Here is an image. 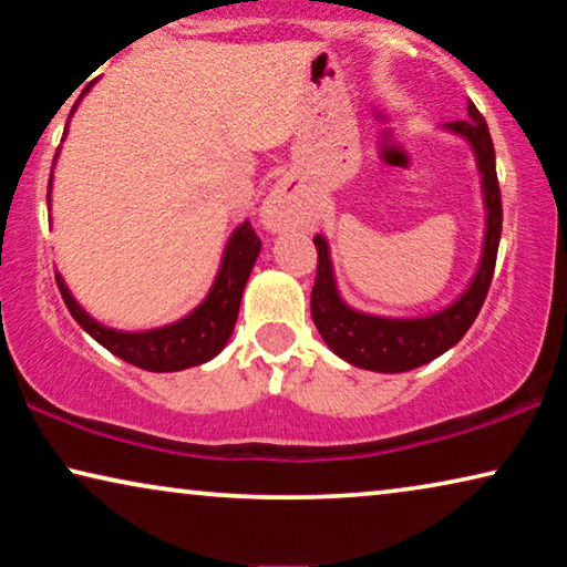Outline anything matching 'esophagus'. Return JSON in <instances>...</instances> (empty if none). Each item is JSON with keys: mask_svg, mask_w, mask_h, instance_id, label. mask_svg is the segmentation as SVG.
Here are the masks:
<instances>
[{"mask_svg": "<svg viewBox=\"0 0 567 567\" xmlns=\"http://www.w3.org/2000/svg\"><path fill=\"white\" fill-rule=\"evenodd\" d=\"M301 216H305V204H301L297 185L291 181L276 183V188L268 193L266 204H262V224L270 231H284L297 227Z\"/></svg>", "mask_w": 567, "mask_h": 567, "instance_id": "1", "label": "esophagus"}]
</instances>
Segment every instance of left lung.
<instances>
[{"mask_svg": "<svg viewBox=\"0 0 567 567\" xmlns=\"http://www.w3.org/2000/svg\"><path fill=\"white\" fill-rule=\"evenodd\" d=\"M470 121L446 123V131L470 142L477 157V169L483 175V200H485V243L483 258L472 276V281L454 305L441 309V312L425 317H379L367 315L359 309L348 307L340 299L336 276H332L330 247L322 235L315 237L317 247V278L312 289V320L320 336L332 353L353 363L359 369L382 371V374H400L423 367L449 348L460 343L464 332L472 328L475 317L483 309V301L491 289L495 258H498L501 227H503V206L498 175H495V150L491 131L483 113L475 103L467 105Z\"/></svg>", "mask_w": 567, "mask_h": 567, "instance_id": "8db88e82", "label": "left lung"}]
</instances>
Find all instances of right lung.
<instances>
[{"label": "right lung", "mask_w": 567, "mask_h": 567, "mask_svg": "<svg viewBox=\"0 0 567 567\" xmlns=\"http://www.w3.org/2000/svg\"><path fill=\"white\" fill-rule=\"evenodd\" d=\"M76 107V105H74ZM51 190V181H49ZM260 255V239L250 227V221L239 224L235 235L229 237L224 250L221 268L208 297L193 309L188 317L165 328H154L144 332H121L105 328L76 305L72 291L66 289L64 278L56 274L61 299L82 330H87L100 346L118 355V359L134 363L146 371H181L212 361L216 353L227 346L235 330L239 301L250 270Z\"/></svg>", "instance_id": "right-lung-1"}]
</instances>
